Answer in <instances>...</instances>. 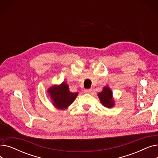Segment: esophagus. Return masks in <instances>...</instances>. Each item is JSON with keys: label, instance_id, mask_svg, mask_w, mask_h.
<instances>
[{"label": "esophagus", "instance_id": "1", "mask_svg": "<svg viewBox=\"0 0 158 158\" xmlns=\"http://www.w3.org/2000/svg\"><path fill=\"white\" fill-rule=\"evenodd\" d=\"M92 92V89H85L84 90V92L85 93H88V94H89Z\"/></svg>", "mask_w": 158, "mask_h": 158}]
</instances>
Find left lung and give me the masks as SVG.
<instances>
[{"label": "left lung", "instance_id": "8db88e82", "mask_svg": "<svg viewBox=\"0 0 158 158\" xmlns=\"http://www.w3.org/2000/svg\"><path fill=\"white\" fill-rule=\"evenodd\" d=\"M101 103L107 107H113L114 106V102L112 98V92L108 87H104L102 92L98 94Z\"/></svg>", "mask_w": 158, "mask_h": 158}]
</instances>
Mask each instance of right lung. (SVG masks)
<instances>
[{
  "label": "right lung",
  "instance_id": "1",
  "mask_svg": "<svg viewBox=\"0 0 158 158\" xmlns=\"http://www.w3.org/2000/svg\"><path fill=\"white\" fill-rule=\"evenodd\" d=\"M53 101V104L57 108L63 109L70 106L75 100L77 93H71L69 86L65 82L58 86H53L48 91Z\"/></svg>",
  "mask_w": 158,
  "mask_h": 158
}]
</instances>
